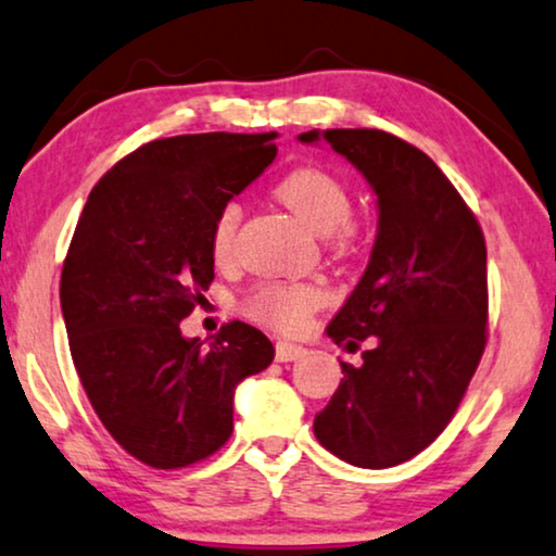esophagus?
Masks as SVG:
<instances>
[{
	"mask_svg": "<svg viewBox=\"0 0 556 556\" xmlns=\"http://www.w3.org/2000/svg\"><path fill=\"white\" fill-rule=\"evenodd\" d=\"M301 356H306V349H303V346L288 344V341H278V344H276V359L278 362H295V359H301Z\"/></svg>",
	"mask_w": 556,
	"mask_h": 556,
	"instance_id": "34e87169",
	"label": "esophagus"
}]
</instances>
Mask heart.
Segmentation results:
<instances>
[{
  "label": "heart",
  "mask_w": 556,
  "mask_h": 556,
  "mask_svg": "<svg viewBox=\"0 0 556 556\" xmlns=\"http://www.w3.org/2000/svg\"><path fill=\"white\" fill-rule=\"evenodd\" d=\"M273 194L311 230L329 235L331 248L339 255L352 253L359 245L362 225L352 215V189L337 172L324 169V166H299L278 181ZM240 219L242 210L238 202L223 204L212 219L210 253L217 263L230 261ZM321 306V288L311 283H283V280L257 283L242 299V314L283 333H299L306 329L311 316Z\"/></svg>",
  "instance_id": "heart-1"
}]
</instances>
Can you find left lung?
Here are the masks:
<instances>
[{
  "mask_svg": "<svg viewBox=\"0 0 556 556\" xmlns=\"http://www.w3.org/2000/svg\"><path fill=\"white\" fill-rule=\"evenodd\" d=\"M379 202L371 261L329 324L337 344H375L341 362L337 392L314 420L326 451L362 468L400 466L453 420L489 341L485 240L473 210L428 154L377 128H326Z\"/></svg>",
  "mask_w": 556,
  "mask_h": 556,
  "instance_id": "left-lung-1",
  "label": "left lung"
}]
</instances>
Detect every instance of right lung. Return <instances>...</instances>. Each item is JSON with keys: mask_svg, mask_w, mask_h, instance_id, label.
Instances as JSON below:
<instances>
[{"mask_svg": "<svg viewBox=\"0 0 556 556\" xmlns=\"http://www.w3.org/2000/svg\"><path fill=\"white\" fill-rule=\"evenodd\" d=\"M276 134H185L139 147L98 179L67 248L60 306L96 415L136 460L187 468L232 435L240 379L273 362L255 326L185 339L215 278L210 227L273 159Z\"/></svg>", "mask_w": 556, "mask_h": 556, "instance_id": "right-lung-1", "label": "right lung"}]
</instances>
